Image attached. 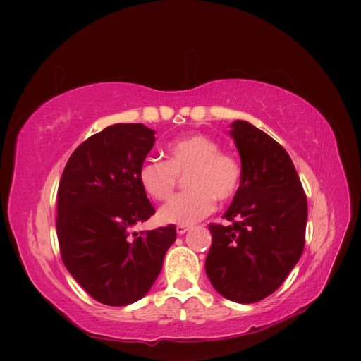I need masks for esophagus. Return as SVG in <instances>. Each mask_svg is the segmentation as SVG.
Masks as SVG:
<instances>
[{
	"label": "esophagus",
	"mask_w": 361,
	"mask_h": 361,
	"mask_svg": "<svg viewBox=\"0 0 361 361\" xmlns=\"http://www.w3.org/2000/svg\"><path fill=\"white\" fill-rule=\"evenodd\" d=\"M189 229H190V226H188V225H178V226H176V234L183 235L185 233H188Z\"/></svg>",
	"instance_id": "1"
}]
</instances>
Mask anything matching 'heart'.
<instances>
[{
    "mask_svg": "<svg viewBox=\"0 0 361 361\" xmlns=\"http://www.w3.org/2000/svg\"><path fill=\"white\" fill-rule=\"evenodd\" d=\"M186 177L185 192L173 197L159 209L164 224L192 225L216 209V202H231L240 192L245 172L239 158L221 152V145L211 136L194 133L167 145V161L147 158L140 167L144 192L153 200L171 198Z\"/></svg>",
    "mask_w": 361,
    "mask_h": 361,
    "instance_id": "1",
    "label": "heart"
}]
</instances>
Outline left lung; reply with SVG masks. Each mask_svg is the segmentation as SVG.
I'll return each instance as SVG.
<instances>
[{
	"label": "left lung",
	"mask_w": 361,
	"mask_h": 361,
	"mask_svg": "<svg viewBox=\"0 0 361 361\" xmlns=\"http://www.w3.org/2000/svg\"><path fill=\"white\" fill-rule=\"evenodd\" d=\"M231 128L245 178L224 214L228 224H209L204 268L221 296L251 304L278 290L301 257L307 197L279 142L247 121H234Z\"/></svg>",
	"instance_id": "left-lung-1"
}]
</instances>
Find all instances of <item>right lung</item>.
I'll use <instances>...</instances> for the list:
<instances>
[{
  "instance_id": "right-lung-1",
  "label": "right lung",
  "mask_w": 361,
  "mask_h": 361,
  "mask_svg": "<svg viewBox=\"0 0 361 361\" xmlns=\"http://www.w3.org/2000/svg\"><path fill=\"white\" fill-rule=\"evenodd\" d=\"M155 142L142 124H114L83 141L68 159L57 192V239L66 270L105 305L145 296L176 239L175 225L130 233L155 208L137 172Z\"/></svg>"
}]
</instances>
